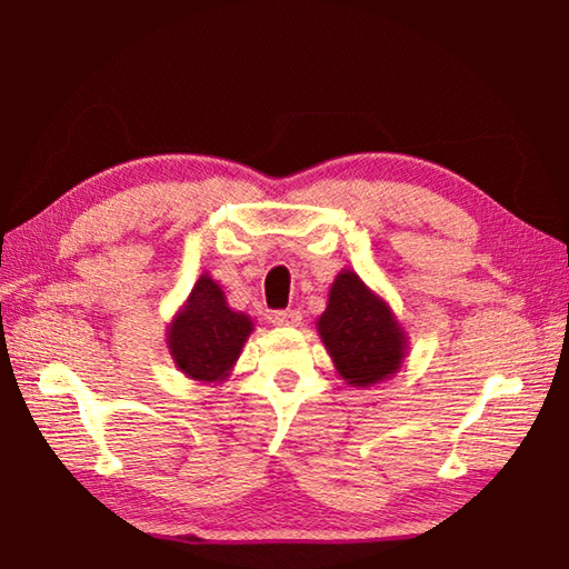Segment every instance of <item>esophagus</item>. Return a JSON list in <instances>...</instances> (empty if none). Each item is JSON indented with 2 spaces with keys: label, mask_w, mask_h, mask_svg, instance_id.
<instances>
[{
  "label": "esophagus",
  "mask_w": 569,
  "mask_h": 569,
  "mask_svg": "<svg viewBox=\"0 0 569 569\" xmlns=\"http://www.w3.org/2000/svg\"><path fill=\"white\" fill-rule=\"evenodd\" d=\"M273 326H281V328H293L301 323V313L293 311V308H286V311H273L271 316Z\"/></svg>",
  "instance_id": "esophagus-1"
}]
</instances>
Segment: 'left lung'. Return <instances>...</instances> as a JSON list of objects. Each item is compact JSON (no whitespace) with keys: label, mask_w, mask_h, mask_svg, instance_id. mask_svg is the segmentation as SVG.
Wrapping results in <instances>:
<instances>
[{"label":"left lung","mask_w":569,"mask_h":569,"mask_svg":"<svg viewBox=\"0 0 569 569\" xmlns=\"http://www.w3.org/2000/svg\"><path fill=\"white\" fill-rule=\"evenodd\" d=\"M318 333L338 373L353 386L378 383L396 373L406 353V338L390 308L350 271L340 273L330 288Z\"/></svg>","instance_id":"8db88e82"}]
</instances>
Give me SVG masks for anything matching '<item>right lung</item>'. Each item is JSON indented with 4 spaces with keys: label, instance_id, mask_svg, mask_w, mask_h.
Masks as SVG:
<instances>
[{
    "label": "right lung",
    "instance_id": "1",
    "mask_svg": "<svg viewBox=\"0 0 569 569\" xmlns=\"http://www.w3.org/2000/svg\"><path fill=\"white\" fill-rule=\"evenodd\" d=\"M251 333L249 316L231 311L213 278L201 276L189 303L169 330V348L189 378L219 380L236 363Z\"/></svg>",
    "mask_w": 569,
    "mask_h": 569
}]
</instances>
